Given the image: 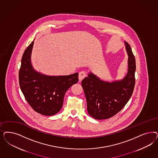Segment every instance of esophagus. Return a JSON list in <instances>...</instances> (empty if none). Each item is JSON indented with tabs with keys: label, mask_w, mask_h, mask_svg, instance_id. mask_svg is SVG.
Listing matches in <instances>:
<instances>
[{
	"label": "esophagus",
	"mask_w": 158,
	"mask_h": 158,
	"mask_svg": "<svg viewBox=\"0 0 158 158\" xmlns=\"http://www.w3.org/2000/svg\"><path fill=\"white\" fill-rule=\"evenodd\" d=\"M86 72L85 71H82L79 73V75H78V78H79V80L81 81H82L85 77H86Z\"/></svg>",
	"instance_id": "34e87169"
}]
</instances>
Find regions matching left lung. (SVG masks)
<instances>
[{
	"instance_id": "obj_1",
	"label": "left lung",
	"mask_w": 158,
	"mask_h": 158,
	"mask_svg": "<svg viewBox=\"0 0 158 158\" xmlns=\"http://www.w3.org/2000/svg\"><path fill=\"white\" fill-rule=\"evenodd\" d=\"M125 45L128 55V70L122 80L111 83L103 81L91 73L82 80L87 110L97 120L106 119L116 114L132 95L135 82V59L130 45L126 42Z\"/></svg>"
}]
</instances>
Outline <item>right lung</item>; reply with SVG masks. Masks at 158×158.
<instances>
[{
	"mask_svg": "<svg viewBox=\"0 0 158 158\" xmlns=\"http://www.w3.org/2000/svg\"><path fill=\"white\" fill-rule=\"evenodd\" d=\"M32 42L21 59L19 70V84L26 101L35 112L52 116L61 110L65 93L78 81V73L69 76H47L33 69L31 55Z\"/></svg>",
	"mask_w": 158,
	"mask_h": 158,
	"instance_id": "1",
	"label": "right lung"
}]
</instances>
